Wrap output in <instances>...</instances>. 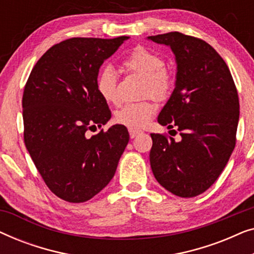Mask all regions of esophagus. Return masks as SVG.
Here are the masks:
<instances>
[{"label": "esophagus", "mask_w": 254, "mask_h": 254, "mask_svg": "<svg viewBox=\"0 0 254 254\" xmlns=\"http://www.w3.org/2000/svg\"><path fill=\"white\" fill-rule=\"evenodd\" d=\"M128 131H129V136L131 138L136 137L137 135L141 134V130L140 129H135V128H129V129H128Z\"/></svg>", "instance_id": "34e87169"}]
</instances>
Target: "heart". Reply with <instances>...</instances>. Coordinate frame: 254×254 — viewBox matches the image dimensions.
<instances>
[{"label": "heart", "mask_w": 254, "mask_h": 254, "mask_svg": "<svg viewBox=\"0 0 254 254\" xmlns=\"http://www.w3.org/2000/svg\"><path fill=\"white\" fill-rule=\"evenodd\" d=\"M121 65L128 74L144 77V96L151 95L156 99L163 100L171 93L173 88L172 74L164 67V58L157 52L137 46L124 59ZM96 89L106 103L114 105L120 103L118 75L112 67H105L99 71L96 79ZM155 111L156 105L151 99L127 103L116 111L114 120L129 128H140L148 123Z\"/></svg>", "instance_id": "b5f03b06"}]
</instances>
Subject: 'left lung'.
Returning a JSON list of instances; mask_svg holds the SVG:
<instances>
[{"mask_svg": "<svg viewBox=\"0 0 254 254\" xmlns=\"http://www.w3.org/2000/svg\"><path fill=\"white\" fill-rule=\"evenodd\" d=\"M149 39L168 45L176 55V88L158 123L182 136L176 141L168 134H150L152 173L175 195L196 196L216 182L235 149L237 88L225 61L200 38L169 32Z\"/></svg>", "mask_w": 254, "mask_h": 254, "instance_id": "obj_1", "label": "left lung"}]
</instances>
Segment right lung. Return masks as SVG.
Listing matches in <instances>:
<instances>
[{
  "mask_svg": "<svg viewBox=\"0 0 254 254\" xmlns=\"http://www.w3.org/2000/svg\"><path fill=\"white\" fill-rule=\"evenodd\" d=\"M126 39L77 37L55 44L34 64L24 88L25 147L48 189L68 202L98 194L129 141L124 125L88 137L111 118L96 89L99 68Z\"/></svg>",
  "mask_w": 254,
  "mask_h": 254,
  "instance_id": "obj_1",
  "label": "right lung"
}]
</instances>
